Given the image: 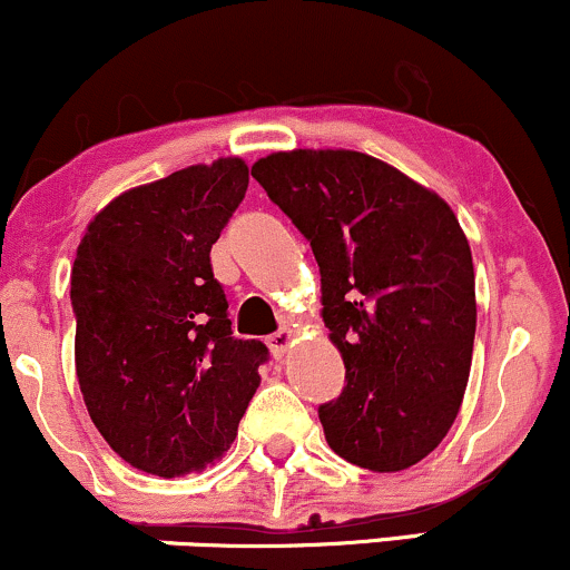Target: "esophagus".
Listing matches in <instances>:
<instances>
[{
	"mask_svg": "<svg viewBox=\"0 0 570 570\" xmlns=\"http://www.w3.org/2000/svg\"><path fill=\"white\" fill-rule=\"evenodd\" d=\"M267 345H271L273 356L284 358L294 345V330H292V326H281L278 332H273V335L267 337Z\"/></svg>",
	"mask_w": 570,
	"mask_h": 570,
	"instance_id": "34e87169",
	"label": "esophagus"
}]
</instances>
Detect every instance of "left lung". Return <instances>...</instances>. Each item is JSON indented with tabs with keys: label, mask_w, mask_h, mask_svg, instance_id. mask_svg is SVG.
I'll use <instances>...</instances> for the list:
<instances>
[{
	"label": "left lung",
	"mask_w": 570,
	"mask_h": 570,
	"mask_svg": "<svg viewBox=\"0 0 570 570\" xmlns=\"http://www.w3.org/2000/svg\"><path fill=\"white\" fill-rule=\"evenodd\" d=\"M252 176L322 273L348 381L318 407L326 442L370 472L415 466L453 426L472 370L474 265L453 208L353 149L273 153Z\"/></svg>",
	"instance_id": "8db88e82"
}]
</instances>
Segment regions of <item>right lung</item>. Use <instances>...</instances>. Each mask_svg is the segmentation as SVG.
I'll return each instance as SVG.
<instances>
[{
    "label": "right lung",
    "mask_w": 570,
    "mask_h": 570,
    "mask_svg": "<svg viewBox=\"0 0 570 570\" xmlns=\"http://www.w3.org/2000/svg\"><path fill=\"white\" fill-rule=\"evenodd\" d=\"M248 187L240 158L189 166L104 206L71 267L75 364L122 461L171 480L230 450L267 348L233 337L212 246Z\"/></svg>",
    "instance_id": "right-lung-1"
}]
</instances>
